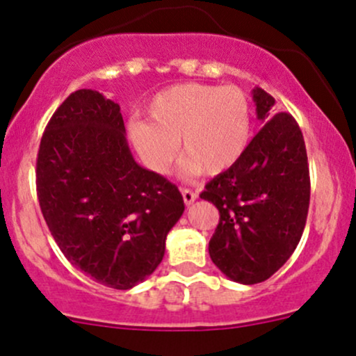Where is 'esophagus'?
<instances>
[{
    "label": "esophagus",
    "mask_w": 356,
    "mask_h": 356,
    "mask_svg": "<svg viewBox=\"0 0 356 356\" xmlns=\"http://www.w3.org/2000/svg\"><path fill=\"white\" fill-rule=\"evenodd\" d=\"M182 197H184L186 204L189 206V204H193L194 201H196L197 194L194 193V191H191V189H182Z\"/></svg>",
    "instance_id": "1"
}]
</instances>
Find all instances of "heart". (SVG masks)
I'll return each mask as SVG.
<instances>
[{
    "label": "heart",
    "instance_id": "heart-1",
    "mask_svg": "<svg viewBox=\"0 0 356 356\" xmlns=\"http://www.w3.org/2000/svg\"><path fill=\"white\" fill-rule=\"evenodd\" d=\"M147 121L130 123V138L152 170L165 174L184 155L186 174L218 175L232 169L247 150L252 106L235 86L187 83L163 89L147 108Z\"/></svg>",
    "mask_w": 356,
    "mask_h": 356
}]
</instances>
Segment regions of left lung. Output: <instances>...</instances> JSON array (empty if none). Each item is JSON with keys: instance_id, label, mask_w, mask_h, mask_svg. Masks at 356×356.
Instances as JSON below:
<instances>
[{"instance_id": "8db88e82", "label": "left lung", "mask_w": 356, "mask_h": 356, "mask_svg": "<svg viewBox=\"0 0 356 356\" xmlns=\"http://www.w3.org/2000/svg\"><path fill=\"white\" fill-rule=\"evenodd\" d=\"M253 101L264 127L235 165L201 193L220 211L209 240L211 260L245 286L267 280L294 253L311 196L299 124L289 113H273L275 99L264 89H253Z\"/></svg>"}]
</instances>
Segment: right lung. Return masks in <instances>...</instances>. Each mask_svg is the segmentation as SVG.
I'll use <instances>...</instances> for the list:
<instances>
[{
  "instance_id": "add662e5",
  "label": "right lung",
  "mask_w": 356,
  "mask_h": 356,
  "mask_svg": "<svg viewBox=\"0 0 356 356\" xmlns=\"http://www.w3.org/2000/svg\"><path fill=\"white\" fill-rule=\"evenodd\" d=\"M124 135L120 104L79 89L50 118L37 159L38 202L60 252L120 291L159 267L184 213L177 186L140 167Z\"/></svg>"
}]
</instances>
